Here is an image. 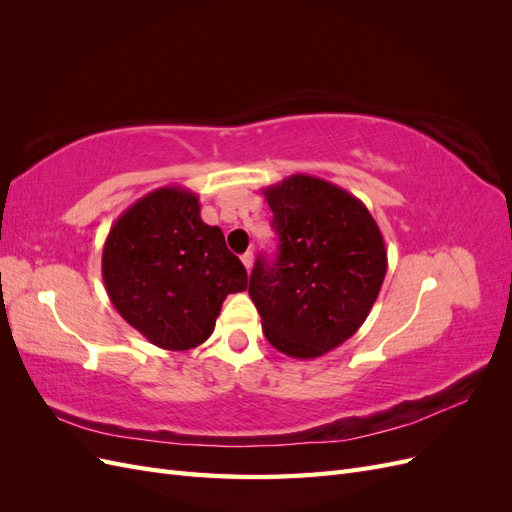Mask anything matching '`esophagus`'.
<instances>
[{
    "label": "esophagus",
    "mask_w": 512,
    "mask_h": 512,
    "mask_svg": "<svg viewBox=\"0 0 512 512\" xmlns=\"http://www.w3.org/2000/svg\"><path fill=\"white\" fill-rule=\"evenodd\" d=\"M241 262H243V267L247 269V273H250V269H252V265H254V254H252V252H245V254L241 256Z\"/></svg>",
    "instance_id": "esophagus-1"
}]
</instances>
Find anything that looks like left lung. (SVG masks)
I'll return each mask as SVG.
<instances>
[{
  "mask_svg": "<svg viewBox=\"0 0 512 512\" xmlns=\"http://www.w3.org/2000/svg\"><path fill=\"white\" fill-rule=\"evenodd\" d=\"M262 194L280 250L273 262L256 260L247 292L273 348L316 359L359 331L376 303L382 232L359 198L320 177L290 175Z\"/></svg>",
  "mask_w": 512,
  "mask_h": 512,
  "instance_id": "1",
  "label": "left lung"
}]
</instances>
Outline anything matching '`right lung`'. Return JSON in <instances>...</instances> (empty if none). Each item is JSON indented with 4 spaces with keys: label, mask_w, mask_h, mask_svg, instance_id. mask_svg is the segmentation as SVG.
<instances>
[{
    "label": "right lung",
    "mask_w": 512,
    "mask_h": 512,
    "mask_svg": "<svg viewBox=\"0 0 512 512\" xmlns=\"http://www.w3.org/2000/svg\"><path fill=\"white\" fill-rule=\"evenodd\" d=\"M102 280L121 318L164 350L207 342L224 299L247 288L222 228L205 224L198 196L179 185L119 215L104 241Z\"/></svg>",
    "instance_id": "1"
}]
</instances>
